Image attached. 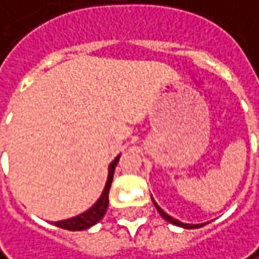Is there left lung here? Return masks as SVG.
I'll use <instances>...</instances> for the list:
<instances>
[{"label": "left lung", "mask_w": 259, "mask_h": 259, "mask_svg": "<svg viewBox=\"0 0 259 259\" xmlns=\"http://www.w3.org/2000/svg\"><path fill=\"white\" fill-rule=\"evenodd\" d=\"M152 200H153V205L156 206L157 212L160 213V217L163 218V220H166L168 223H171V224H174V226H178V227H183V229H199V227H202V226H205V223H202V224H186V223H181V221H178L176 218H172L171 215H168V213L165 212L159 205L156 203V200L152 197Z\"/></svg>", "instance_id": "obj_1"}]
</instances>
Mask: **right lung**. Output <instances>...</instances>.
I'll return each instance as SVG.
<instances>
[{
	"label": "right lung",
	"mask_w": 259,
	"mask_h": 259,
	"mask_svg": "<svg viewBox=\"0 0 259 259\" xmlns=\"http://www.w3.org/2000/svg\"><path fill=\"white\" fill-rule=\"evenodd\" d=\"M120 155L115 157V160L109 165V171H107V180H106V184H104V189H103L100 197L97 199V202L90 208L87 209L85 212L79 213V215H75L72 218H67V220H62V221H56L53 223L54 226L60 227V229H65V230H72V231H81L87 230L93 226H96L107 211V206H109V190H110V186H112V180H113V174H115V168L119 162Z\"/></svg>",
	"instance_id": "1"
}]
</instances>
